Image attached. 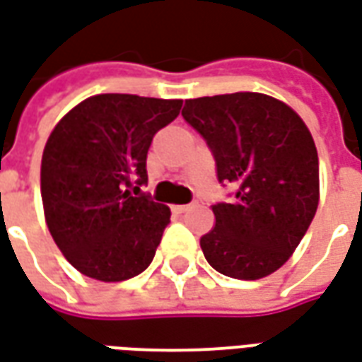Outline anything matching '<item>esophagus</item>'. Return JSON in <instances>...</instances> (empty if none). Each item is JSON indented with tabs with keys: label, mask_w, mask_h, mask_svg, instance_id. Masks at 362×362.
<instances>
[{
	"label": "esophagus",
	"mask_w": 362,
	"mask_h": 362,
	"mask_svg": "<svg viewBox=\"0 0 362 362\" xmlns=\"http://www.w3.org/2000/svg\"><path fill=\"white\" fill-rule=\"evenodd\" d=\"M191 206H187V204H175V206H171V212L173 214H185Z\"/></svg>",
	"instance_id": "34e87169"
}]
</instances>
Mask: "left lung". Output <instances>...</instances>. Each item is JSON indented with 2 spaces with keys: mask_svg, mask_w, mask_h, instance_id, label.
<instances>
[{
  "mask_svg": "<svg viewBox=\"0 0 362 362\" xmlns=\"http://www.w3.org/2000/svg\"><path fill=\"white\" fill-rule=\"evenodd\" d=\"M181 115L212 150L220 183L235 187L200 249L235 279H260L286 264L320 200L318 152L299 113L260 92L185 100Z\"/></svg>",
  "mask_w": 362,
  "mask_h": 362,
  "instance_id": "1",
  "label": "left lung"
}]
</instances>
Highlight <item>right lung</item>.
Returning a JSON list of instances; mask_svg holds the SVG:
<instances>
[{
    "label": "right lung",
    "instance_id": "right-lung-1",
    "mask_svg": "<svg viewBox=\"0 0 362 362\" xmlns=\"http://www.w3.org/2000/svg\"><path fill=\"white\" fill-rule=\"evenodd\" d=\"M183 100L96 94L76 104L47 136L40 192L47 229L71 266L100 281H123L152 262L170 208L134 197L148 181L154 134ZM139 194V192H134Z\"/></svg>",
    "mask_w": 362,
    "mask_h": 362
}]
</instances>
